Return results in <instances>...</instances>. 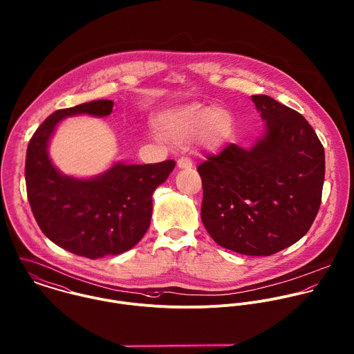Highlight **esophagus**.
<instances>
[{"mask_svg": "<svg viewBox=\"0 0 354 354\" xmlns=\"http://www.w3.org/2000/svg\"><path fill=\"white\" fill-rule=\"evenodd\" d=\"M178 167L179 168H192L193 167V161L189 157H182L178 160Z\"/></svg>", "mask_w": 354, "mask_h": 354, "instance_id": "1", "label": "esophagus"}]
</instances>
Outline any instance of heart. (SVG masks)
<instances>
[{
    "mask_svg": "<svg viewBox=\"0 0 354 354\" xmlns=\"http://www.w3.org/2000/svg\"><path fill=\"white\" fill-rule=\"evenodd\" d=\"M156 130L164 140L176 145L203 136L212 141H223L232 130V120L217 108L190 105L160 115L156 120Z\"/></svg>",
    "mask_w": 354,
    "mask_h": 354,
    "instance_id": "obj_1",
    "label": "heart"
}]
</instances>
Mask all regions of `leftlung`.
<instances>
[{
    "label": "left lung",
    "mask_w": 354,
    "mask_h": 354,
    "mask_svg": "<svg viewBox=\"0 0 354 354\" xmlns=\"http://www.w3.org/2000/svg\"><path fill=\"white\" fill-rule=\"evenodd\" d=\"M266 134L197 167L201 218L213 241L246 256H271L299 241L322 203L324 147L306 119L268 95H252Z\"/></svg>",
    "instance_id": "1"
}]
</instances>
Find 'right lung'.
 <instances>
[{"label": "right lung", "mask_w": 354, "mask_h": 354, "mask_svg": "<svg viewBox=\"0 0 354 354\" xmlns=\"http://www.w3.org/2000/svg\"><path fill=\"white\" fill-rule=\"evenodd\" d=\"M113 101L98 100L53 112L34 133L26 156L27 197L42 232L60 248L87 259L124 253L150 225L151 196L175 168L116 162L91 179L63 175L50 161L48 146L56 126L75 115L104 118Z\"/></svg>", "instance_id": "obj_1"}]
</instances>
